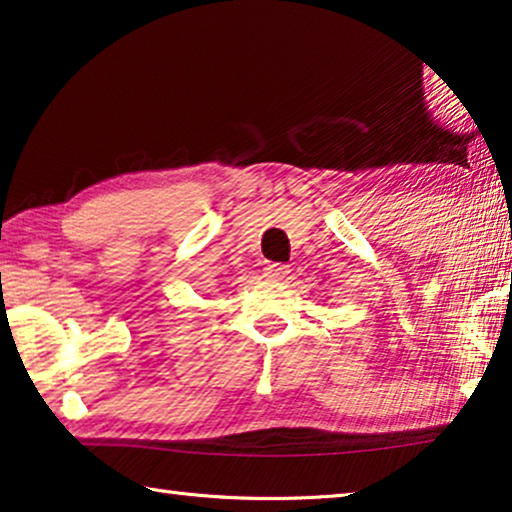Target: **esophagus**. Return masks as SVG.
Returning a JSON list of instances; mask_svg holds the SVG:
<instances>
[{
  "instance_id": "obj_1",
  "label": "esophagus",
  "mask_w": 512,
  "mask_h": 512,
  "mask_svg": "<svg viewBox=\"0 0 512 512\" xmlns=\"http://www.w3.org/2000/svg\"><path fill=\"white\" fill-rule=\"evenodd\" d=\"M289 273V269H287V266L285 264H266L264 266V278L266 280H282V278H285V275Z\"/></svg>"
}]
</instances>
